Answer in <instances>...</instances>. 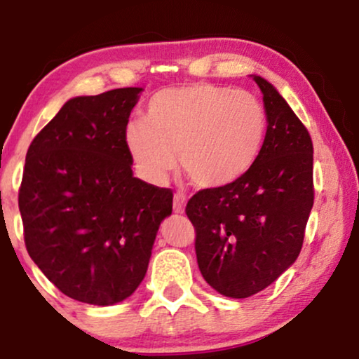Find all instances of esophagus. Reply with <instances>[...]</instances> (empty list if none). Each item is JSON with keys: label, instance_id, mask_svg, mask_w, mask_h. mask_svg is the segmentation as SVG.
<instances>
[{"label": "esophagus", "instance_id": "esophagus-1", "mask_svg": "<svg viewBox=\"0 0 359 359\" xmlns=\"http://www.w3.org/2000/svg\"><path fill=\"white\" fill-rule=\"evenodd\" d=\"M185 203H187V197H185L184 194L177 192L174 196V211L177 214H182L184 208H185Z\"/></svg>", "mask_w": 359, "mask_h": 359}]
</instances>
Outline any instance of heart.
I'll return each mask as SVG.
<instances>
[{
	"mask_svg": "<svg viewBox=\"0 0 359 359\" xmlns=\"http://www.w3.org/2000/svg\"><path fill=\"white\" fill-rule=\"evenodd\" d=\"M145 121H130L125 143L148 182L175 168V151L189 179L217 189L243 179L257 163L266 135V111L257 96L211 82L168 88L147 102Z\"/></svg>",
	"mask_w": 359,
	"mask_h": 359,
	"instance_id": "b5f03b06",
	"label": "heart"
}]
</instances>
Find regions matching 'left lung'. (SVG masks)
Listing matches in <instances>:
<instances>
[{
    "mask_svg": "<svg viewBox=\"0 0 359 359\" xmlns=\"http://www.w3.org/2000/svg\"><path fill=\"white\" fill-rule=\"evenodd\" d=\"M253 79L269 123L257 163L238 182L194 194L185 208L201 273L233 299L258 294L297 259L314 204L311 135L269 81Z\"/></svg>",
    "mask_w": 359,
    "mask_h": 359,
    "instance_id": "1",
    "label": "left lung"
}]
</instances>
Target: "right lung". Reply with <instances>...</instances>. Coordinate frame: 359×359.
Listing matches in <instances>:
<instances>
[{
	"label": "right lung",
	"instance_id": "right-lung-1",
	"mask_svg": "<svg viewBox=\"0 0 359 359\" xmlns=\"http://www.w3.org/2000/svg\"><path fill=\"white\" fill-rule=\"evenodd\" d=\"M140 88L69 100L30 143L18 192L25 246L62 294L93 306L145 278L170 189L133 177L125 128Z\"/></svg>",
	"mask_w": 359,
	"mask_h": 359
}]
</instances>
